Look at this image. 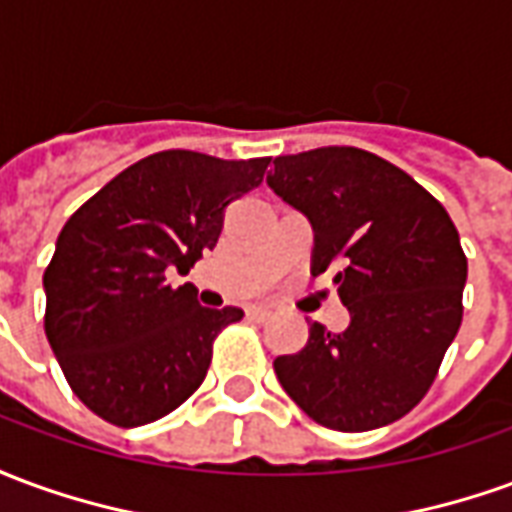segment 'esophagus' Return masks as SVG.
I'll return each mask as SVG.
<instances>
[{"label": "esophagus", "mask_w": 512, "mask_h": 512, "mask_svg": "<svg viewBox=\"0 0 512 512\" xmlns=\"http://www.w3.org/2000/svg\"><path fill=\"white\" fill-rule=\"evenodd\" d=\"M246 318L255 323H263L271 318V310H268V307H249V310H246Z\"/></svg>", "instance_id": "34e87169"}]
</instances>
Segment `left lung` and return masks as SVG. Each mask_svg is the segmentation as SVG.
I'll list each match as a JSON object with an SVG mask.
<instances>
[{
  "mask_svg": "<svg viewBox=\"0 0 512 512\" xmlns=\"http://www.w3.org/2000/svg\"><path fill=\"white\" fill-rule=\"evenodd\" d=\"M266 183L312 224V274L334 260L343 332L310 326L274 373L301 411L332 430L395 422L425 397L461 326L466 255L450 213L417 180L359 147L274 158Z\"/></svg>",
  "mask_w": 512,
  "mask_h": 512,
  "instance_id": "8db88e82",
  "label": "left lung"
}]
</instances>
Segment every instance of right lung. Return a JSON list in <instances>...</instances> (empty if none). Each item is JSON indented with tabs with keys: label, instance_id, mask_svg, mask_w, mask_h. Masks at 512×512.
<instances>
[{
	"label": "right lung",
	"instance_id": "add662e5",
	"mask_svg": "<svg viewBox=\"0 0 512 512\" xmlns=\"http://www.w3.org/2000/svg\"><path fill=\"white\" fill-rule=\"evenodd\" d=\"M271 158L161 150L123 169L62 227L43 274L46 337L84 406L120 428L167 417L211 365L213 337L244 318L172 288L213 249L224 208L266 175Z\"/></svg>",
	"mask_w": 512,
	"mask_h": 512
}]
</instances>
